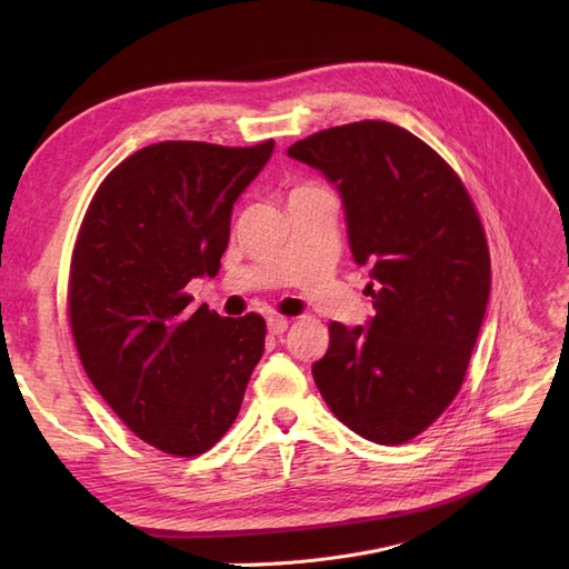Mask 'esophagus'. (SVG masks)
Here are the masks:
<instances>
[{"label": "esophagus", "instance_id": "obj_1", "mask_svg": "<svg viewBox=\"0 0 569 569\" xmlns=\"http://www.w3.org/2000/svg\"><path fill=\"white\" fill-rule=\"evenodd\" d=\"M287 327H289V320L282 318V316H270L268 318V332L270 335H282V332H287Z\"/></svg>", "mask_w": 569, "mask_h": 569}]
</instances>
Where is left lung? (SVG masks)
<instances>
[{
	"instance_id": "1",
	"label": "left lung",
	"mask_w": 569,
	"mask_h": 569,
	"mask_svg": "<svg viewBox=\"0 0 569 569\" xmlns=\"http://www.w3.org/2000/svg\"><path fill=\"white\" fill-rule=\"evenodd\" d=\"M337 187L353 261L370 268L368 325H330L313 380L368 441L403 443L449 408L491 289L485 230L453 168L416 134L360 120L287 149Z\"/></svg>"
}]
</instances>
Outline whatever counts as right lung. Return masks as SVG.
Segmentation results:
<instances>
[{"label": "right lung", "mask_w": 569, "mask_h": 569, "mask_svg": "<svg viewBox=\"0 0 569 569\" xmlns=\"http://www.w3.org/2000/svg\"><path fill=\"white\" fill-rule=\"evenodd\" d=\"M274 142H159L116 166L84 213L68 316L90 382L132 432L199 456L232 427L263 356L266 320L220 318L184 287L216 278L232 206Z\"/></svg>", "instance_id": "add662e5"}]
</instances>
